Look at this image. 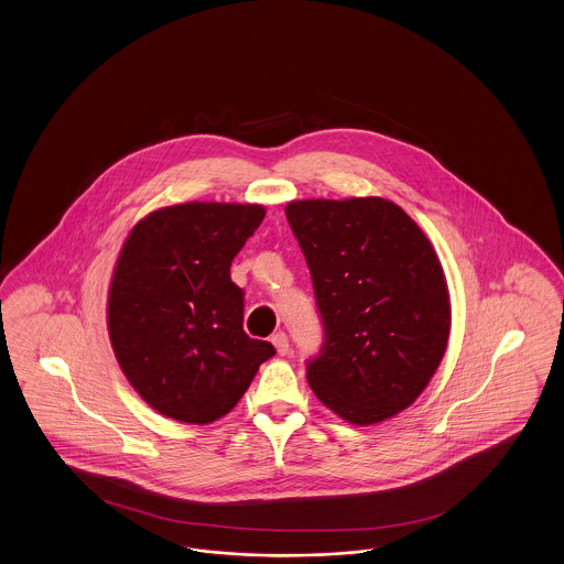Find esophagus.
I'll use <instances>...</instances> for the list:
<instances>
[{
	"label": "esophagus",
	"instance_id": "34e87169",
	"mask_svg": "<svg viewBox=\"0 0 564 564\" xmlns=\"http://www.w3.org/2000/svg\"><path fill=\"white\" fill-rule=\"evenodd\" d=\"M271 341L274 344V348H276V352H279L281 357L290 355L292 344H290V338H288V334H285V332H276V334L272 336Z\"/></svg>",
	"mask_w": 564,
	"mask_h": 564
}]
</instances>
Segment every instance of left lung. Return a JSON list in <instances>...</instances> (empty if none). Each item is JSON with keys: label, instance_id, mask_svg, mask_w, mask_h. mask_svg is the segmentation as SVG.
<instances>
[{"label": "left lung", "instance_id": "obj_1", "mask_svg": "<svg viewBox=\"0 0 564 564\" xmlns=\"http://www.w3.org/2000/svg\"><path fill=\"white\" fill-rule=\"evenodd\" d=\"M323 323L306 362L316 399L367 426L411 405L449 339V292L422 228L392 202L308 199L285 207Z\"/></svg>", "mask_w": 564, "mask_h": 564}]
</instances>
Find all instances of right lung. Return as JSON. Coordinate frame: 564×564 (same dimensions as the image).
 Instances as JSON below:
<instances>
[{"label":"right lung","instance_id":"1","mask_svg":"<svg viewBox=\"0 0 564 564\" xmlns=\"http://www.w3.org/2000/svg\"><path fill=\"white\" fill-rule=\"evenodd\" d=\"M262 205L181 203L132 228L109 292L115 357L135 392L172 420L209 424L274 355L243 332L230 262L264 220Z\"/></svg>","mask_w":564,"mask_h":564}]
</instances>
